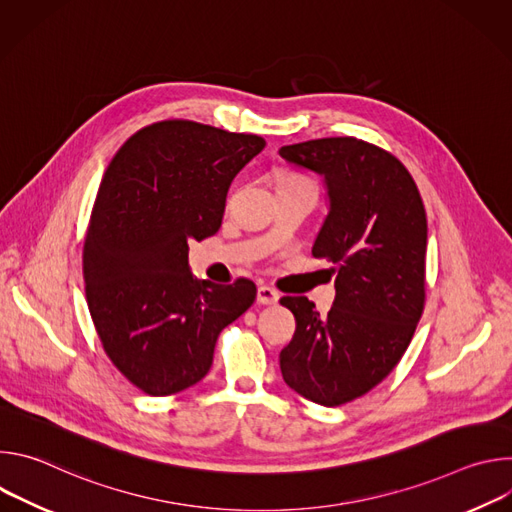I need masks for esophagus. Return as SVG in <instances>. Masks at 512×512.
<instances>
[{"instance_id": "34e87169", "label": "esophagus", "mask_w": 512, "mask_h": 512, "mask_svg": "<svg viewBox=\"0 0 512 512\" xmlns=\"http://www.w3.org/2000/svg\"><path fill=\"white\" fill-rule=\"evenodd\" d=\"M257 302L263 304V306H273V304L279 302V294H277L273 287L259 285V289H257Z\"/></svg>"}]
</instances>
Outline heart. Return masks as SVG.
I'll use <instances>...</instances> for the list:
<instances>
[{"mask_svg":"<svg viewBox=\"0 0 512 512\" xmlns=\"http://www.w3.org/2000/svg\"><path fill=\"white\" fill-rule=\"evenodd\" d=\"M279 182H308V180L302 176H296V174H285V176H281Z\"/></svg>","mask_w":512,"mask_h":512,"instance_id":"obj_1","label":"heart"}]
</instances>
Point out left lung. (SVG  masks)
Returning <instances> with one entry per match:
<instances>
[{"mask_svg":"<svg viewBox=\"0 0 512 512\" xmlns=\"http://www.w3.org/2000/svg\"><path fill=\"white\" fill-rule=\"evenodd\" d=\"M279 156L324 178L330 208L312 255L336 273L328 316L304 296L281 298L298 326L279 367L287 387L338 407L377 387L413 338L425 302V208L407 168L362 139H312Z\"/></svg>","mask_w":512,"mask_h":512,"instance_id":"obj_1","label":"left lung"}]
</instances>
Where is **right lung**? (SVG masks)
<instances>
[{"label": "right lung", "mask_w": 512, "mask_h": 512, "mask_svg": "<svg viewBox=\"0 0 512 512\" xmlns=\"http://www.w3.org/2000/svg\"><path fill=\"white\" fill-rule=\"evenodd\" d=\"M263 148L259 135L162 121L131 135L103 176L83 251L87 304L107 356L143 393L202 381L218 334L255 302L249 279H194L188 241L221 229L233 178Z\"/></svg>", "instance_id": "add662e5"}]
</instances>
